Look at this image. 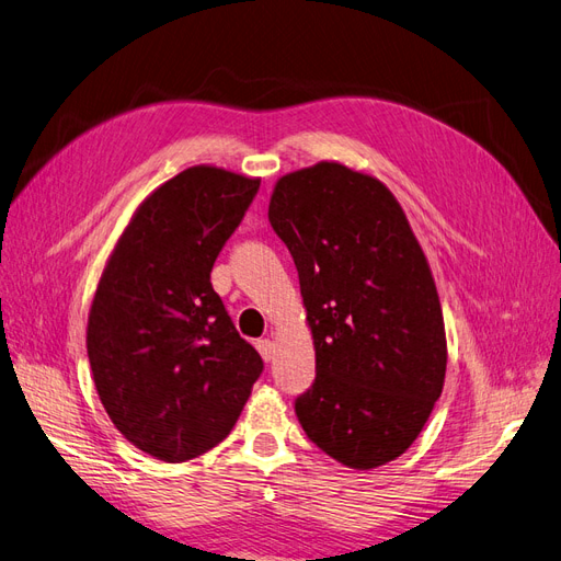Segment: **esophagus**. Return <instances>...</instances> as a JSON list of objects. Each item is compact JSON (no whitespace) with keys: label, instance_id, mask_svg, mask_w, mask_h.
<instances>
[{"label":"esophagus","instance_id":"esophagus-1","mask_svg":"<svg viewBox=\"0 0 561 561\" xmlns=\"http://www.w3.org/2000/svg\"><path fill=\"white\" fill-rule=\"evenodd\" d=\"M257 351H260V355H262L266 363L274 360V342H271V339H260Z\"/></svg>","mask_w":561,"mask_h":561}]
</instances>
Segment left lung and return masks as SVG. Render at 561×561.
<instances>
[{
	"mask_svg": "<svg viewBox=\"0 0 561 561\" xmlns=\"http://www.w3.org/2000/svg\"><path fill=\"white\" fill-rule=\"evenodd\" d=\"M268 222L290 250L316 348L295 412L342 466L396 461L426 426L447 371L426 254L388 186L336 161L283 175Z\"/></svg>",
	"mask_w": 561,
	"mask_h": 561,
	"instance_id": "8db88e82",
	"label": "left lung"
}]
</instances>
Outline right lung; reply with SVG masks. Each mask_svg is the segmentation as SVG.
<instances>
[{
    "label": "right lung",
    "mask_w": 561,
    "mask_h": 561,
    "mask_svg": "<svg viewBox=\"0 0 561 561\" xmlns=\"http://www.w3.org/2000/svg\"><path fill=\"white\" fill-rule=\"evenodd\" d=\"M257 190L260 178L186 168L140 203L100 276L87 330L95 390L116 431L159 461L222 443L264 369L210 283Z\"/></svg>",
    "instance_id": "1"
}]
</instances>
